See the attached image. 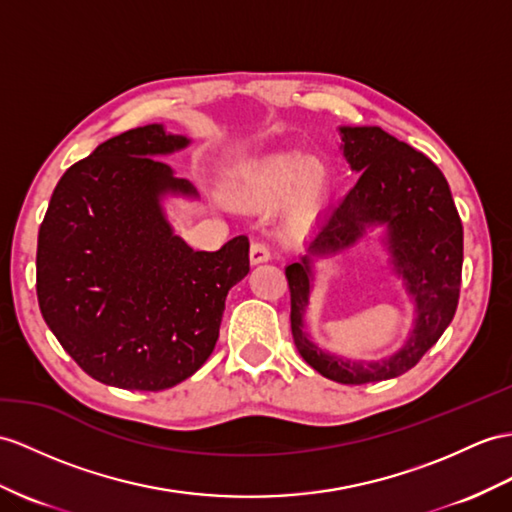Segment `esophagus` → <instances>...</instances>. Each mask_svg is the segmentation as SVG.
I'll return each instance as SVG.
<instances>
[{
	"label": "esophagus",
	"instance_id": "esophagus-1",
	"mask_svg": "<svg viewBox=\"0 0 512 512\" xmlns=\"http://www.w3.org/2000/svg\"><path fill=\"white\" fill-rule=\"evenodd\" d=\"M269 258H271V252L265 243H252V247H249V260H252V265L267 263Z\"/></svg>",
	"mask_w": 512,
	"mask_h": 512
}]
</instances>
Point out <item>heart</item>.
<instances>
[{"instance_id": "obj_1", "label": "heart", "mask_w": 512, "mask_h": 512, "mask_svg": "<svg viewBox=\"0 0 512 512\" xmlns=\"http://www.w3.org/2000/svg\"><path fill=\"white\" fill-rule=\"evenodd\" d=\"M330 169L304 152H282L243 167L230 186V197L252 210L276 208L289 199V223L306 228L326 208Z\"/></svg>"}]
</instances>
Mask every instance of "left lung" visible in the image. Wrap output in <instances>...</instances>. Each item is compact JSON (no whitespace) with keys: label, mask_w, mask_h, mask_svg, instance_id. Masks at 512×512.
<instances>
[{"label":"left lung","mask_w":512,"mask_h":512,"mask_svg":"<svg viewBox=\"0 0 512 512\" xmlns=\"http://www.w3.org/2000/svg\"><path fill=\"white\" fill-rule=\"evenodd\" d=\"M339 132L343 156L360 178L323 215L308 252L286 267L291 330L297 352L323 378L341 384L382 382L413 369L452 323L463 273V223L450 184L428 156L378 126H343ZM373 227L385 228L383 244L414 299L416 319L400 351L367 364L323 353L303 332V317L314 258L344 251Z\"/></svg>","instance_id":"left-lung-1"}]
</instances>
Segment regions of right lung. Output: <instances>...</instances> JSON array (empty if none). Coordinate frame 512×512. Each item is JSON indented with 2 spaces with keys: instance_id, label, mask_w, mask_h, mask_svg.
Segmentation results:
<instances>
[{
  "instance_id": "add662e5",
  "label": "right lung",
  "mask_w": 512,
  "mask_h": 512,
  "mask_svg": "<svg viewBox=\"0 0 512 512\" xmlns=\"http://www.w3.org/2000/svg\"><path fill=\"white\" fill-rule=\"evenodd\" d=\"M191 139L149 123L97 145L56 184L39 230L36 295L65 352L108 386L162 391L213 354L228 291L249 271V241L195 252L162 199L197 197L156 156Z\"/></svg>"
}]
</instances>
